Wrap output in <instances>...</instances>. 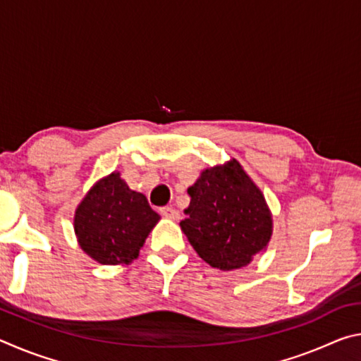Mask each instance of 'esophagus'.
Wrapping results in <instances>:
<instances>
[{"instance_id": "1", "label": "esophagus", "mask_w": 361, "mask_h": 361, "mask_svg": "<svg viewBox=\"0 0 361 361\" xmlns=\"http://www.w3.org/2000/svg\"><path fill=\"white\" fill-rule=\"evenodd\" d=\"M161 215L169 218V219H172V221H178V219H180V212L175 210L172 205L162 207V209H161Z\"/></svg>"}]
</instances>
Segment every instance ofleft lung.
<instances>
[{
	"mask_svg": "<svg viewBox=\"0 0 361 361\" xmlns=\"http://www.w3.org/2000/svg\"><path fill=\"white\" fill-rule=\"evenodd\" d=\"M188 194L191 202L180 228L207 264L219 271L240 269L267 248L272 213L237 159L202 170Z\"/></svg>",
	"mask_w": 361,
	"mask_h": 361,
	"instance_id": "left-lung-1",
	"label": "left lung"
}]
</instances>
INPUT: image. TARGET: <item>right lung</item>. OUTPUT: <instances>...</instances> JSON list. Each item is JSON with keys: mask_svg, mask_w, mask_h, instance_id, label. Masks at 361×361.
<instances>
[{"mask_svg": "<svg viewBox=\"0 0 361 361\" xmlns=\"http://www.w3.org/2000/svg\"><path fill=\"white\" fill-rule=\"evenodd\" d=\"M161 216L142 192L133 191L119 172L103 176L76 207L75 234L79 247L105 266L130 264Z\"/></svg>", "mask_w": 361, "mask_h": 361, "instance_id": "1", "label": "right lung"}]
</instances>
